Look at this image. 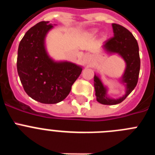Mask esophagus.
Here are the masks:
<instances>
[{"label":"esophagus","instance_id":"esophagus-1","mask_svg":"<svg viewBox=\"0 0 155 155\" xmlns=\"http://www.w3.org/2000/svg\"><path fill=\"white\" fill-rule=\"evenodd\" d=\"M91 62H92V58H91V57H87L85 58V60H84V63H85V64H87V65L91 64Z\"/></svg>","mask_w":155,"mask_h":155}]
</instances>
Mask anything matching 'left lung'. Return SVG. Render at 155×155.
I'll return each instance as SVG.
<instances>
[{
	"mask_svg": "<svg viewBox=\"0 0 155 155\" xmlns=\"http://www.w3.org/2000/svg\"><path fill=\"white\" fill-rule=\"evenodd\" d=\"M114 36L104 42L102 48L108 53H117L126 63L124 74L120 82L126 86V93L119 98H111L107 95V87L104 86L98 76H94V87L96 99L103 105H116L122 102L136 87L140 68L139 46L130 31L118 24H112Z\"/></svg>",
	"mask_w": 155,
	"mask_h": 155,
	"instance_id": "left-lung-1",
	"label": "left lung"
}]
</instances>
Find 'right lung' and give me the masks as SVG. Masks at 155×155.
Here are the masks:
<instances>
[{"instance_id":"add662e5","label":"right lung","mask_w":155,"mask_h":155,"mask_svg":"<svg viewBox=\"0 0 155 155\" xmlns=\"http://www.w3.org/2000/svg\"><path fill=\"white\" fill-rule=\"evenodd\" d=\"M50 21H40L26 31L18 50L17 70L25 91L37 102L56 104L69 94L80 76L81 66L55 61L48 55L45 39L53 28Z\"/></svg>"}]
</instances>
